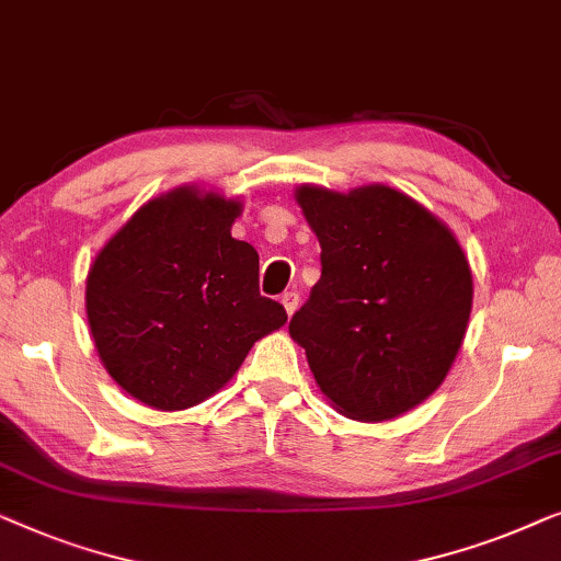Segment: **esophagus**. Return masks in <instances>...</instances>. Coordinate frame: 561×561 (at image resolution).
<instances>
[{
  "label": "esophagus",
  "instance_id": "34e87169",
  "mask_svg": "<svg viewBox=\"0 0 561 561\" xmlns=\"http://www.w3.org/2000/svg\"><path fill=\"white\" fill-rule=\"evenodd\" d=\"M282 305H284V310H287V314L295 312L297 305H299V295H297V291H284V295H282Z\"/></svg>",
  "mask_w": 561,
  "mask_h": 561
}]
</instances>
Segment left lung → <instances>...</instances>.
I'll return each mask as SVG.
<instances>
[{"label": "left lung", "mask_w": 561, "mask_h": 561, "mask_svg": "<svg viewBox=\"0 0 561 561\" xmlns=\"http://www.w3.org/2000/svg\"><path fill=\"white\" fill-rule=\"evenodd\" d=\"M320 241V282L289 322L320 391L358 422H386L445 381L472 307L453 231L386 185L297 187Z\"/></svg>", "instance_id": "8db88e82"}]
</instances>
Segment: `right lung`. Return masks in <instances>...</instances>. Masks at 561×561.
I'll return each mask as SVG.
<instances>
[{
    "instance_id": "obj_1",
    "label": "right lung",
    "mask_w": 561,
    "mask_h": 561,
    "mask_svg": "<svg viewBox=\"0 0 561 561\" xmlns=\"http://www.w3.org/2000/svg\"><path fill=\"white\" fill-rule=\"evenodd\" d=\"M241 203L198 187L149 201L93 259L85 312L108 376L178 412L224 389L251 345L287 322L259 295V254L231 236Z\"/></svg>"
}]
</instances>
